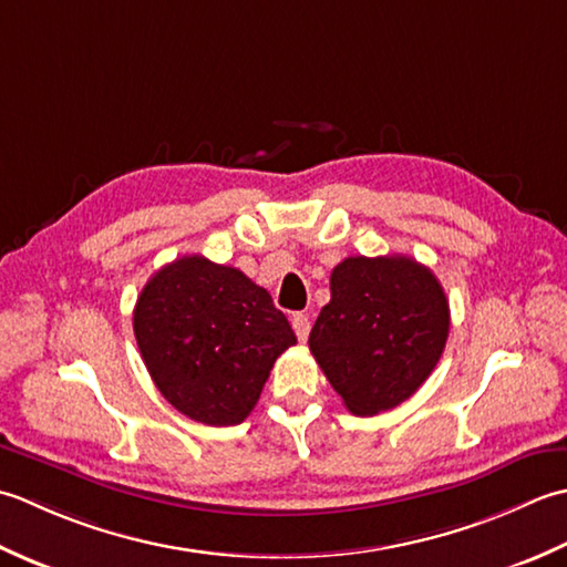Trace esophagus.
Instances as JSON below:
<instances>
[{
	"label": "esophagus",
	"mask_w": 567,
	"mask_h": 567,
	"mask_svg": "<svg viewBox=\"0 0 567 567\" xmlns=\"http://www.w3.org/2000/svg\"><path fill=\"white\" fill-rule=\"evenodd\" d=\"M291 326H293L296 338H298L300 342H306V340H308V332H310V320H308V316L296 313V316L291 318Z\"/></svg>",
	"instance_id": "obj_1"
}]
</instances>
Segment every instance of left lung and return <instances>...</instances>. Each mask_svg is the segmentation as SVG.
<instances>
[{
    "label": "left lung",
    "instance_id": "obj_1",
    "mask_svg": "<svg viewBox=\"0 0 567 567\" xmlns=\"http://www.w3.org/2000/svg\"><path fill=\"white\" fill-rule=\"evenodd\" d=\"M447 330V298L429 267L401 254L348 257L332 269L308 344L344 406L377 415L431 377Z\"/></svg>",
    "mask_w": 567,
    "mask_h": 567
}]
</instances>
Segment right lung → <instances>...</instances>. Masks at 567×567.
<instances>
[{"label": "right lung", "instance_id": "1", "mask_svg": "<svg viewBox=\"0 0 567 567\" xmlns=\"http://www.w3.org/2000/svg\"><path fill=\"white\" fill-rule=\"evenodd\" d=\"M134 338L156 389L205 425H237L257 406L279 354L296 344L267 288L193 254L158 269L134 306Z\"/></svg>", "mask_w": 567, "mask_h": 567}]
</instances>
